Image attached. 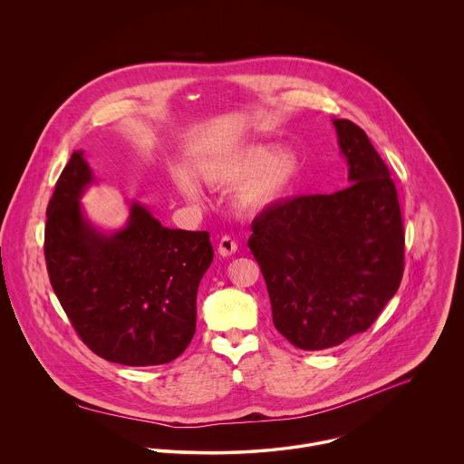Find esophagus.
Returning <instances> with one entry per match:
<instances>
[{"mask_svg":"<svg viewBox=\"0 0 464 464\" xmlns=\"http://www.w3.org/2000/svg\"><path fill=\"white\" fill-rule=\"evenodd\" d=\"M236 252H237V243H236L232 237L223 236V237L219 239V245H218V254L223 256V257H228V256H232V254H236Z\"/></svg>","mask_w":464,"mask_h":464,"instance_id":"obj_1","label":"esophagus"}]
</instances>
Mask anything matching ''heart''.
<instances>
[{
  "label": "heart",
  "instance_id": "1",
  "mask_svg": "<svg viewBox=\"0 0 464 464\" xmlns=\"http://www.w3.org/2000/svg\"><path fill=\"white\" fill-rule=\"evenodd\" d=\"M198 171L203 182L212 188L241 184L236 205L246 212H263L289 197L300 177L302 160L291 148L275 150L259 142L212 155L199 164ZM175 182L186 198L198 201V186L186 171H179Z\"/></svg>",
  "mask_w": 464,
  "mask_h": 464
}]
</instances>
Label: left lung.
<instances>
[{
    "mask_svg": "<svg viewBox=\"0 0 464 464\" xmlns=\"http://www.w3.org/2000/svg\"><path fill=\"white\" fill-rule=\"evenodd\" d=\"M332 125L350 186L266 208L248 239L275 329L302 350L332 348L366 331L403 273V225L390 169L355 123Z\"/></svg>",
    "mask_w": 464,
    "mask_h": 464,
    "instance_id": "left-lung-1",
    "label": "left lung"
}]
</instances>
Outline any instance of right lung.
I'll list each match as a JSON object with an SVG mask.
<instances>
[{
  "instance_id": "add662e5",
  "label": "right lung",
  "mask_w": 464,
  "mask_h": 464,
  "mask_svg": "<svg viewBox=\"0 0 464 464\" xmlns=\"http://www.w3.org/2000/svg\"><path fill=\"white\" fill-rule=\"evenodd\" d=\"M96 177L72 151L48 203L44 256L74 331L100 357L127 366L177 359L197 331V295L214 252L208 232L171 230L139 201L103 230L80 201Z\"/></svg>"
}]
</instances>
